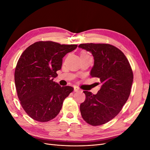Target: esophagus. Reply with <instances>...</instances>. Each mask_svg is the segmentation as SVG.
Instances as JSON below:
<instances>
[{
  "label": "esophagus",
  "mask_w": 150,
  "mask_h": 150,
  "mask_svg": "<svg viewBox=\"0 0 150 150\" xmlns=\"http://www.w3.org/2000/svg\"><path fill=\"white\" fill-rule=\"evenodd\" d=\"M79 89L78 88H76L74 87V92H79Z\"/></svg>",
  "instance_id": "34e87169"
}]
</instances>
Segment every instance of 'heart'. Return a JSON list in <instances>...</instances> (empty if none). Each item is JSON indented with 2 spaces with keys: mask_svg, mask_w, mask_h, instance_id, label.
<instances>
[{
  "mask_svg": "<svg viewBox=\"0 0 150 150\" xmlns=\"http://www.w3.org/2000/svg\"><path fill=\"white\" fill-rule=\"evenodd\" d=\"M89 56L88 54L86 53V52H82L81 53V57H82V56Z\"/></svg>",
  "mask_w": 150,
  "mask_h": 150,
  "instance_id": "heart-1",
  "label": "heart"
}]
</instances>
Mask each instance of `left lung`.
<instances>
[{
	"label": "left lung",
	"mask_w": 150,
	"mask_h": 150,
	"mask_svg": "<svg viewBox=\"0 0 150 150\" xmlns=\"http://www.w3.org/2000/svg\"><path fill=\"white\" fill-rule=\"evenodd\" d=\"M79 47L92 53L94 64L90 75L96 78L101 89L96 94L84 91L81 104L83 120L91 126L106 123L119 114L128 100L133 81L128 60L121 50L109 44H81Z\"/></svg>",
	"instance_id": "8db88e82"
}]
</instances>
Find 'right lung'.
Wrapping results in <instances>:
<instances>
[{
  "label": "right lung",
  "instance_id": "right-lung-1",
  "mask_svg": "<svg viewBox=\"0 0 150 150\" xmlns=\"http://www.w3.org/2000/svg\"><path fill=\"white\" fill-rule=\"evenodd\" d=\"M77 47L51 40L38 41L21 54L14 72L16 88L22 108L32 119L39 122L53 120L73 91L71 86L61 87L53 79L61 69L62 58Z\"/></svg>",
  "mask_w": 150,
  "mask_h": 150
}]
</instances>
